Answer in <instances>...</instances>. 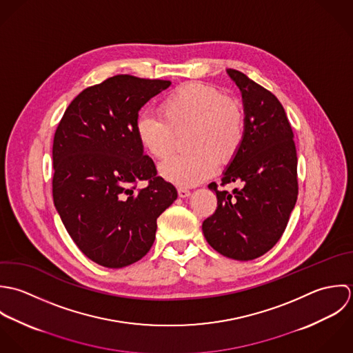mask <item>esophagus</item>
<instances>
[{"instance_id":"1","label":"esophagus","mask_w":353,"mask_h":353,"mask_svg":"<svg viewBox=\"0 0 353 353\" xmlns=\"http://www.w3.org/2000/svg\"><path fill=\"white\" fill-rule=\"evenodd\" d=\"M177 191H179V196H180V198H188V196L191 195V191H190L188 188L180 187Z\"/></svg>"}]
</instances>
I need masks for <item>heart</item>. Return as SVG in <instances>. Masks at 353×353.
<instances>
[{
  "instance_id": "1",
  "label": "heart",
  "mask_w": 353,
  "mask_h": 353,
  "mask_svg": "<svg viewBox=\"0 0 353 353\" xmlns=\"http://www.w3.org/2000/svg\"><path fill=\"white\" fill-rule=\"evenodd\" d=\"M161 117L141 114L135 134L141 148L154 158H165L176 144V134L191 130L188 154L173 155L159 165L161 176L181 187L208 180L216 163H230L245 137L241 105L221 90L203 83H187L173 90L161 103Z\"/></svg>"
}]
</instances>
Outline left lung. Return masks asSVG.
Listing matches in <instances>:
<instances>
[{
	"label": "left lung",
	"mask_w": 353,
	"mask_h": 353,
	"mask_svg": "<svg viewBox=\"0 0 353 353\" xmlns=\"http://www.w3.org/2000/svg\"><path fill=\"white\" fill-rule=\"evenodd\" d=\"M228 74L240 88L245 137L222 173L221 185L237 183L233 192L209 188L216 210L202 230L212 248L236 261H252L281 239L297 201V155L293 131L274 94L236 70Z\"/></svg>",
	"instance_id": "left-lung-1"
}]
</instances>
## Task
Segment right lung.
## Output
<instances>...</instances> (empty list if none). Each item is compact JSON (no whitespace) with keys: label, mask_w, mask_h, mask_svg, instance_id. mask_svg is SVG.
<instances>
[{"label":"right lung","mask_w":353,"mask_h":353,"mask_svg":"<svg viewBox=\"0 0 353 353\" xmlns=\"http://www.w3.org/2000/svg\"><path fill=\"white\" fill-rule=\"evenodd\" d=\"M172 83L117 74L83 90L67 108L53 141V201L79 250L92 262L121 269L155 240L157 218L176 188L143 154L139 110ZM147 181L139 190L137 183Z\"/></svg>","instance_id":"1"}]
</instances>
